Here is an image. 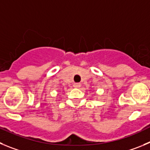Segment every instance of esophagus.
<instances>
[{"label": "esophagus", "instance_id": "obj_1", "mask_svg": "<svg viewBox=\"0 0 150 150\" xmlns=\"http://www.w3.org/2000/svg\"><path fill=\"white\" fill-rule=\"evenodd\" d=\"M81 84L80 83H74V85H73L74 87H75V88H80L81 87Z\"/></svg>", "mask_w": 150, "mask_h": 150}]
</instances>
